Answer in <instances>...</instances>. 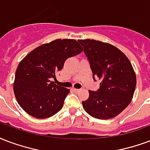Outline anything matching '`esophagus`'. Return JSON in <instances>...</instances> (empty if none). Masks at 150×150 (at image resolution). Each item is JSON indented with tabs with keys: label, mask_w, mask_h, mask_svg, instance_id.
<instances>
[{
	"label": "esophagus",
	"mask_w": 150,
	"mask_h": 150,
	"mask_svg": "<svg viewBox=\"0 0 150 150\" xmlns=\"http://www.w3.org/2000/svg\"><path fill=\"white\" fill-rule=\"evenodd\" d=\"M73 91L75 92H79L80 91V89H76V88H73Z\"/></svg>",
	"instance_id": "1"
}]
</instances>
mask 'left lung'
Wrapping results in <instances>:
<instances>
[{"label": "left lung", "mask_w": 150, "mask_h": 150, "mask_svg": "<svg viewBox=\"0 0 150 150\" xmlns=\"http://www.w3.org/2000/svg\"><path fill=\"white\" fill-rule=\"evenodd\" d=\"M90 63L93 79H101L99 89L89 91L83 106L91 116L109 119L123 111L131 102L136 75L126 55L111 44L95 40H79Z\"/></svg>", "instance_id": "8db88e82"}]
</instances>
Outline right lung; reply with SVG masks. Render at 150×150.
<instances>
[{
	"label": "right lung",
	"mask_w": 150,
	"mask_h": 150,
	"mask_svg": "<svg viewBox=\"0 0 150 150\" xmlns=\"http://www.w3.org/2000/svg\"><path fill=\"white\" fill-rule=\"evenodd\" d=\"M83 48L75 40H55L36 47L19 64L13 90L19 105L36 118H47L58 113L69 89L54 83L55 74L65 61L79 55Z\"/></svg>",
	"instance_id": "add662e5"
}]
</instances>
